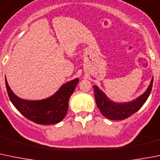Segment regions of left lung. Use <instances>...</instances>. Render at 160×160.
<instances>
[{
	"instance_id": "left-lung-1",
	"label": "left lung",
	"mask_w": 160,
	"mask_h": 160,
	"mask_svg": "<svg viewBox=\"0 0 160 160\" xmlns=\"http://www.w3.org/2000/svg\"><path fill=\"white\" fill-rule=\"evenodd\" d=\"M152 83L153 77L145 93L131 102H123V103L115 102L110 100L106 94L102 90L99 89L98 87L94 85L93 88H94V98L98 108H99L102 114L107 119L112 120H122L127 119L134 112L138 111L141 107L146 102L152 91Z\"/></svg>"
}]
</instances>
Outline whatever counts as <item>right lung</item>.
Returning <instances> with one entry per match:
<instances>
[{
    "label": "right lung",
    "instance_id": "obj_1",
    "mask_svg": "<svg viewBox=\"0 0 160 160\" xmlns=\"http://www.w3.org/2000/svg\"><path fill=\"white\" fill-rule=\"evenodd\" d=\"M79 79L64 83L55 94L42 100H25L15 95L5 78L8 94L14 106L22 115L38 124H54L62 121L67 113L69 100L73 93Z\"/></svg>",
    "mask_w": 160,
    "mask_h": 160
}]
</instances>
